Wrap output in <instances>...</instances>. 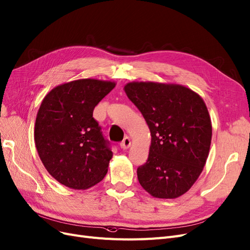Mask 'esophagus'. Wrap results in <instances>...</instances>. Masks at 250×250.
<instances>
[{
	"label": "esophagus",
	"instance_id": "esophagus-1",
	"mask_svg": "<svg viewBox=\"0 0 250 250\" xmlns=\"http://www.w3.org/2000/svg\"><path fill=\"white\" fill-rule=\"evenodd\" d=\"M131 144H132V142H131V139L128 137H125V139L123 140V142H122V144H120V147H122L123 149H127L128 147L131 146Z\"/></svg>",
	"mask_w": 250,
	"mask_h": 250
}]
</instances>
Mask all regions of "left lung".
<instances>
[{
  "mask_svg": "<svg viewBox=\"0 0 250 250\" xmlns=\"http://www.w3.org/2000/svg\"><path fill=\"white\" fill-rule=\"evenodd\" d=\"M124 90L151 135L148 160L137 169L141 187L159 199L184 195L209 155L212 125L204 100L176 83L133 81Z\"/></svg>",
  "mask_w": 250,
  "mask_h": 250,
  "instance_id": "1",
  "label": "left lung"
}]
</instances>
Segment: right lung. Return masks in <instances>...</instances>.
I'll return each instance as SVG.
<instances>
[{
  "mask_svg": "<svg viewBox=\"0 0 250 250\" xmlns=\"http://www.w3.org/2000/svg\"><path fill=\"white\" fill-rule=\"evenodd\" d=\"M115 85L114 81L78 79L44 97L35 123V144L45 169L62 186L87 189L107 174L113 153L92 112Z\"/></svg>",
  "mask_w": 250,
  "mask_h": 250,
  "instance_id": "right-lung-1",
  "label": "right lung"
}]
</instances>
